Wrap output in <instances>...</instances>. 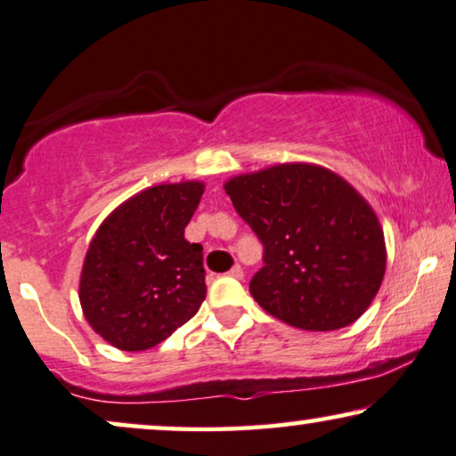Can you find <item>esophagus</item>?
<instances>
[{"label": "esophagus", "mask_w": 456, "mask_h": 456, "mask_svg": "<svg viewBox=\"0 0 456 456\" xmlns=\"http://www.w3.org/2000/svg\"><path fill=\"white\" fill-rule=\"evenodd\" d=\"M229 275L235 277V279H244V269H241L240 265H235L232 271H229Z\"/></svg>", "instance_id": "1"}]
</instances>
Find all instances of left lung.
Masks as SVG:
<instances>
[{
    "label": "left lung",
    "mask_w": 456,
    "mask_h": 456,
    "mask_svg": "<svg viewBox=\"0 0 456 456\" xmlns=\"http://www.w3.org/2000/svg\"><path fill=\"white\" fill-rule=\"evenodd\" d=\"M263 244L250 294L291 327L333 331L371 305L386 273L378 216L354 187L314 165H279L224 185Z\"/></svg>",
    "instance_id": "8db88e82"
}]
</instances>
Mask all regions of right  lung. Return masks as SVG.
Returning <instances> with one entry per match:
<instances>
[{
    "label": "right lung",
    "instance_id": "add662e5",
    "mask_svg": "<svg viewBox=\"0 0 456 456\" xmlns=\"http://www.w3.org/2000/svg\"><path fill=\"white\" fill-rule=\"evenodd\" d=\"M204 185L150 187L120 204L97 229L78 298L108 344L137 352L165 342L206 298L202 246L185 240Z\"/></svg>",
    "mask_w": 456,
    "mask_h": 456
}]
</instances>
